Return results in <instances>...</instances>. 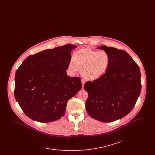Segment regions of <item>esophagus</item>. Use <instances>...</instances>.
Segmentation results:
<instances>
[{
	"instance_id": "esophagus-1",
	"label": "esophagus",
	"mask_w": 155,
	"mask_h": 155,
	"mask_svg": "<svg viewBox=\"0 0 155 155\" xmlns=\"http://www.w3.org/2000/svg\"><path fill=\"white\" fill-rule=\"evenodd\" d=\"M81 82H82V88H84V84H85V80H81Z\"/></svg>"
}]
</instances>
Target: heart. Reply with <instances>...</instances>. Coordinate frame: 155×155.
I'll list each match as a JSON object with an SVG mask.
<instances>
[{"label":"heart","mask_w":155,"mask_h":155,"mask_svg":"<svg viewBox=\"0 0 155 155\" xmlns=\"http://www.w3.org/2000/svg\"><path fill=\"white\" fill-rule=\"evenodd\" d=\"M68 63V69L73 73L81 68L82 76L88 80H96L107 72L110 63L109 54L104 51H95L83 48L74 52Z\"/></svg>","instance_id":"1"}]
</instances>
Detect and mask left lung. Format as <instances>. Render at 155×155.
<instances>
[{"mask_svg": "<svg viewBox=\"0 0 155 155\" xmlns=\"http://www.w3.org/2000/svg\"><path fill=\"white\" fill-rule=\"evenodd\" d=\"M97 48L109 54L110 63L101 78L84 84L88 94L86 110L96 120L112 122L124 117L134 107L141 89L140 70L124 51L104 45Z\"/></svg>", "mask_w": 155, "mask_h": 155, "instance_id": "8db88e82", "label": "left lung"}]
</instances>
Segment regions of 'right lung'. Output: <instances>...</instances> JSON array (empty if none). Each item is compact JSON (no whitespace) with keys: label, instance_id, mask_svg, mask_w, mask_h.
Returning a JSON list of instances; mask_svg holds the SVG:
<instances>
[{"label":"right lung","instance_id":"right-lung-1","mask_svg":"<svg viewBox=\"0 0 155 155\" xmlns=\"http://www.w3.org/2000/svg\"><path fill=\"white\" fill-rule=\"evenodd\" d=\"M76 48L65 45L30 55L17 70L15 98L31 119L41 123L59 120L68 101L81 90V79L66 73Z\"/></svg>","mask_w":155,"mask_h":155}]
</instances>
